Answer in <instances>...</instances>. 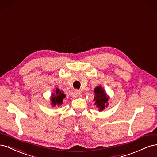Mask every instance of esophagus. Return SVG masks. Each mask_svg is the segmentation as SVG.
<instances>
[{"mask_svg": "<svg viewBox=\"0 0 157 157\" xmlns=\"http://www.w3.org/2000/svg\"><path fill=\"white\" fill-rule=\"evenodd\" d=\"M75 93L76 94L78 95L79 96H82V92L80 91V90H76L75 91Z\"/></svg>", "mask_w": 157, "mask_h": 157, "instance_id": "esophagus-1", "label": "esophagus"}]
</instances>
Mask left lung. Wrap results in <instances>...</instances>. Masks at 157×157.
Masks as SVG:
<instances>
[{"mask_svg": "<svg viewBox=\"0 0 157 157\" xmlns=\"http://www.w3.org/2000/svg\"><path fill=\"white\" fill-rule=\"evenodd\" d=\"M94 92L95 96L93 101H95V105H96L99 111H102L103 109H105V108L108 107V101L109 100L110 97L108 96L105 90L101 86L95 88Z\"/></svg>", "mask_w": 157, "mask_h": 157, "instance_id": "left-lung-1", "label": "left lung"}]
</instances>
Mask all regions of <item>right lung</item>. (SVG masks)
<instances>
[{"label": "right lung", "instance_id": "obj_1", "mask_svg": "<svg viewBox=\"0 0 157 157\" xmlns=\"http://www.w3.org/2000/svg\"><path fill=\"white\" fill-rule=\"evenodd\" d=\"M65 96V94L63 91H61L59 88H56L54 92L52 94L50 97V104L52 107L61 106Z\"/></svg>", "mask_w": 157, "mask_h": 157}]
</instances>
